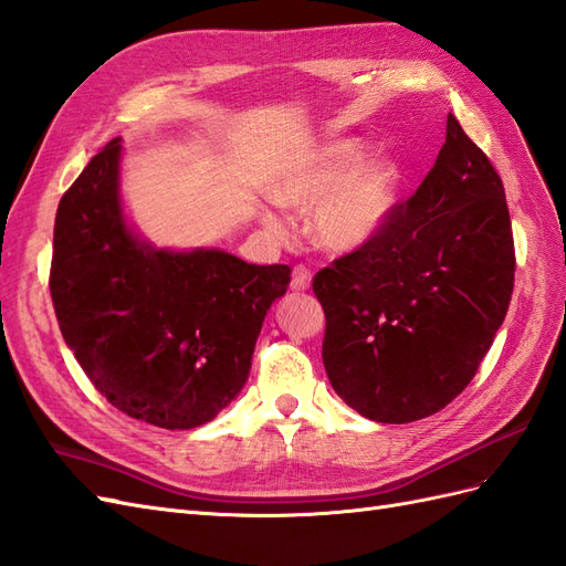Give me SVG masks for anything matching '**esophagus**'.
<instances>
[{"instance_id":"esophagus-1","label":"esophagus","mask_w":566,"mask_h":566,"mask_svg":"<svg viewBox=\"0 0 566 566\" xmlns=\"http://www.w3.org/2000/svg\"><path fill=\"white\" fill-rule=\"evenodd\" d=\"M311 270L306 265H296L294 272H292V289L294 292H306V289H311Z\"/></svg>"}]
</instances>
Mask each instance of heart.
Returning <instances> with one entry per match:
<instances>
[{
    "label": "heart",
    "instance_id": "1",
    "mask_svg": "<svg viewBox=\"0 0 566 566\" xmlns=\"http://www.w3.org/2000/svg\"><path fill=\"white\" fill-rule=\"evenodd\" d=\"M356 138L327 140L294 157L272 184V196L286 208H311V231L327 251L349 253L385 227L399 193V167L389 157H360ZM260 220L286 234L282 214L263 208Z\"/></svg>",
    "mask_w": 566,
    "mask_h": 566
}]
</instances>
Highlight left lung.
<instances>
[{
	"label": "left lung",
	"instance_id": "left-lung-1",
	"mask_svg": "<svg viewBox=\"0 0 566 566\" xmlns=\"http://www.w3.org/2000/svg\"><path fill=\"white\" fill-rule=\"evenodd\" d=\"M514 268L500 174L449 114L416 193L397 202L375 239L315 274L329 385L378 423L438 413L492 346Z\"/></svg>",
	"mask_w": 566,
	"mask_h": 566
}]
</instances>
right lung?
I'll use <instances>...</instances> for the list:
<instances>
[{
	"instance_id": "1",
	"label": "right lung",
	"mask_w": 566,
	"mask_h": 566,
	"mask_svg": "<svg viewBox=\"0 0 566 566\" xmlns=\"http://www.w3.org/2000/svg\"><path fill=\"white\" fill-rule=\"evenodd\" d=\"M122 138L62 196L50 294L62 337L112 407L157 428L212 421L249 380L255 339L289 265L155 249L126 224Z\"/></svg>"
}]
</instances>
